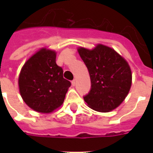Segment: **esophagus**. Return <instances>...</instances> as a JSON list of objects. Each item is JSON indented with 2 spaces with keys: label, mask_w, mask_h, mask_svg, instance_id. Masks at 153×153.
Wrapping results in <instances>:
<instances>
[{
  "label": "esophagus",
  "mask_w": 153,
  "mask_h": 153,
  "mask_svg": "<svg viewBox=\"0 0 153 153\" xmlns=\"http://www.w3.org/2000/svg\"><path fill=\"white\" fill-rule=\"evenodd\" d=\"M71 84H72V86H76V80H75V79H74V80L71 82Z\"/></svg>",
  "instance_id": "obj_1"
}]
</instances>
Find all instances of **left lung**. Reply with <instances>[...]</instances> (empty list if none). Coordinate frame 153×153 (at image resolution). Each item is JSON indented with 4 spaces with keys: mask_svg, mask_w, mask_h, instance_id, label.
<instances>
[{
    "mask_svg": "<svg viewBox=\"0 0 153 153\" xmlns=\"http://www.w3.org/2000/svg\"><path fill=\"white\" fill-rule=\"evenodd\" d=\"M78 52L91 78V90L83 98L87 105L102 113L117 108L127 97L132 85L128 62L114 49L101 44L91 50L79 47Z\"/></svg>",
    "mask_w": 153,
    "mask_h": 153,
    "instance_id": "obj_1",
    "label": "left lung"
}]
</instances>
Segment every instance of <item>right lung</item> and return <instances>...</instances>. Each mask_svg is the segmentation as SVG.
<instances>
[{
	"mask_svg": "<svg viewBox=\"0 0 153 153\" xmlns=\"http://www.w3.org/2000/svg\"><path fill=\"white\" fill-rule=\"evenodd\" d=\"M55 59L56 51L42 48L25 62L19 74L20 96L38 113L50 114L59 108L71 85L63 79V71Z\"/></svg>",
	"mask_w": 153,
	"mask_h": 153,
	"instance_id": "right-lung-1",
	"label": "right lung"
}]
</instances>
